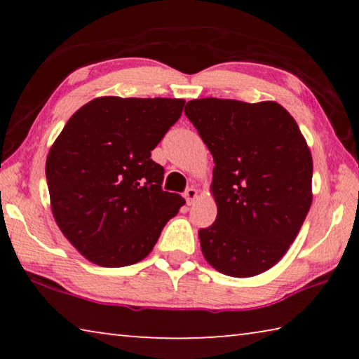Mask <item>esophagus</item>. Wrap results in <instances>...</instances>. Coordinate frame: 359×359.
Wrapping results in <instances>:
<instances>
[{
	"mask_svg": "<svg viewBox=\"0 0 359 359\" xmlns=\"http://www.w3.org/2000/svg\"><path fill=\"white\" fill-rule=\"evenodd\" d=\"M184 198H185L187 204L190 205V204H193V203H194V199L198 198V191L194 190V188H187L185 193H184Z\"/></svg>",
	"mask_w": 359,
	"mask_h": 359,
	"instance_id": "obj_1",
	"label": "esophagus"
}]
</instances>
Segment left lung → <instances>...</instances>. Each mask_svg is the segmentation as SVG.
Instances as JSON below:
<instances>
[{
    "label": "left lung",
    "instance_id": "8db88e82",
    "mask_svg": "<svg viewBox=\"0 0 359 359\" xmlns=\"http://www.w3.org/2000/svg\"><path fill=\"white\" fill-rule=\"evenodd\" d=\"M185 115L215 163L217 218L198 233L203 255L222 274L258 276L287 253L311 209L306 139L274 101L201 98Z\"/></svg>",
    "mask_w": 359,
    "mask_h": 359
}]
</instances>
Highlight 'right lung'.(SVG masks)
<instances>
[{
  "label": "right lung",
  "mask_w": 359,
  "mask_h": 359,
  "mask_svg": "<svg viewBox=\"0 0 359 359\" xmlns=\"http://www.w3.org/2000/svg\"><path fill=\"white\" fill-rule=\"evenodd\" d=\"M185 101L104 96L72 115L48 151L55 222L85 258L123 267L147 257L184 198L163 191L154 150Z\"/></svg>",
  "instance_id": "1"
}]
</instances>
